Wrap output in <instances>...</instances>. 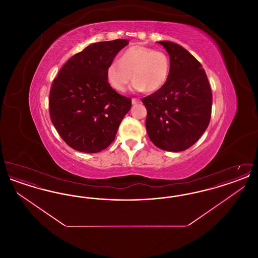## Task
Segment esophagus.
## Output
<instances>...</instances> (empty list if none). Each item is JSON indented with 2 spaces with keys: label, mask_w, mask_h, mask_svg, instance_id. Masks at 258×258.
<instances>
[{
  "label": "esophagus",
  "mask_w": 258,
  "mask_h": 258,
  "mask_svg": "<svg viewBox=\"0 0 258 258\" xmlns=\"http://www.w3.org/2000/svg\"><path fill=\"white\" fill-rule=\"evenodd\" d=\"M132 102H133V104L135 105V104H137V103L140 102V99H139V98H133V99H132Z\"/></svg>",
  "instance_id": "esophagus-1"
}]
</instances>
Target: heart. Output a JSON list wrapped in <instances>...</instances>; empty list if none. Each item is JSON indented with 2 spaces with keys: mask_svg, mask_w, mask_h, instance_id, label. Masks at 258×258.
<instances>
[{
  "mask_svg": "<svg viewBox=\"0 0 258 258\" xmlns=\"http://www.w3.org/2000/svg\"><path fill=\"white\" fill-rule=\"evenodd\" d=\"M170 61L167 55L144 45H134L123 51L119 61L106 68V79L115 91L124 92L134 76V89L155 92L167 82Z\"/></svg>",
  "mask_w": 258,
  "mask_h": 258,
  "instance_id": "b5f03b06",
  "label": "heart"
}]
</instances>
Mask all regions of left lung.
<instances>
[{
	"label": "left lung",
	"instance_id": "obj_1",
	"mask_svg": "<svg viewBox=\"0 0 258 258\" xmlns=\"http://www.w3.org/2000/svg\"><path fill=\"white\" fill-rule=\"evenodd\" d=\"M170 57L164 86L142 98L147 109L146 130L161 150L181 152L191 147L208 127L212 92L202 66L181 45L159 41Z\"/></svg>",
	"mask_w": 258,
	"mask_h": 258
}]
</instances>
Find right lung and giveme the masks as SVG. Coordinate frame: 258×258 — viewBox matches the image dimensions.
Instances as JSON below:
<instances>
[{
	"label": "right lung",
	"mask_w": 258,
	"mask_h": 258,
	"mask_svg": "<svg viewBox=\"0 0 258 258\" xmlns=\"http://www.w3.org/2000/svg\"><path fill=\"white\" fill-rule=\"evenodd\" d=\"M128 41L90 44L67 61L53 81L51 121L62 140L76 151L98 153L108 147L132 107V99L113 90L105 74Z\"/></svg>",
	"instance_id": "1"
}]
</instances>
